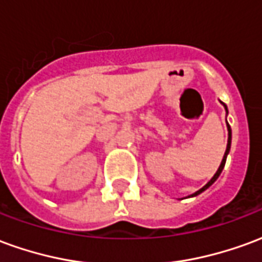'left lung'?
<instances>
[{"label": "left lung", "instance_id": "1", "mask_svg": "<svg viewBox=\"0 0 262 262\" xmlns=\"http://www.w3.org/2000/svg\"><path fill=\"white\" fill-rule=\"evenodd\" d=\"M223 105H225V103H223ZM225 108H226V105H225ZM226 111H227V108H226ZM227 130H229V139H227V147H226L225 156H223V160H222V163H220L219 168H217V171H216V174H214V176L212 177V180H210V181H209L208 184H206V185H205V187L201 188V189H199V191H196V192H195V193H192V195H191V196H196V195H199V193H202L203 191H205V189H208V188L210 187V185H212V184H213V182L216 181V180H217V178H219L220 174H222V171H223V168H225L226 159H227V154H229V151H230V144H231V129H230V126H229V125H227Z\"/></svg>", "mask_w": 262, "mask_h": 262}]
</instances>
